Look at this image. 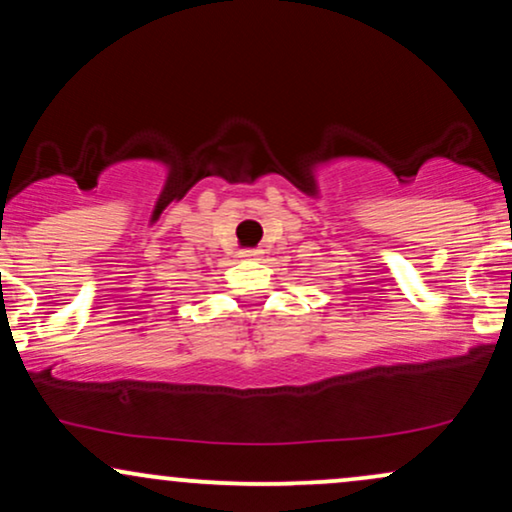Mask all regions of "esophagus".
Wrapping results in <instances>:
<instances>
[{"label":"esophagus","instance_id":"esophagus-1","mask_svg":"<svg viewBox=\"0 0 512 512\" xmlns=\"http://www.w3.org/2000/svg\"><path fill=\"white\" fill-rule=\"evenodd\" d=\"M240 257H243V260H260L262 250H260V248H255V250H240Z\"/></svg>","mask_w":512,"mask_h":512}]
</instances>
